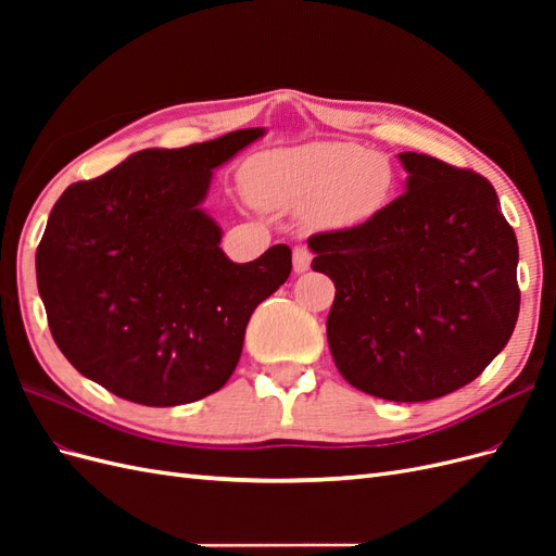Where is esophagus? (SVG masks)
I'll return each instance as SVG.
<instances>
[{
  "label": "esophagus",
  "instance_id": "esophagus-1",
  "mask_svg": "<svg viewBox=\"0 0 556 556\" xmlns=\"http://www.w3.org/2000/svg\"><path fill=\"white\" fill-rule=\"evenodd\" d=\"M292 262H294V271L304 274V271H308V266L313 262V252L306 245H296L292 252Z\"/></svg>",
  "mask_w": 556,
  "mask_h": 556
}]
</instances>
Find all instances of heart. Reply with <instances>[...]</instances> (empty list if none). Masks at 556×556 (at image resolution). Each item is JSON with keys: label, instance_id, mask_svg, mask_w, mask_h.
<instances>
[{"label": "heart", "instance_id": "b5f03b06", "mask_svg": "<svg viewBox=\"0 0 556 556\" xmlns=\"http://www.w3.org/2000/svg\"><path fill=\"white\" fill-rule=\"evenodd\" d=\"M248 188L264 206H308L325 227H359L392 192L387 160L355 143H311L274 150L248 164Z\"/></svg>", "mask_w": 556, "mask_h": 556}]
</instances>
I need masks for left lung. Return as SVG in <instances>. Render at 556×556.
Instances as JSON below:
<instances>
[{
    "mask_svg": "<svg viewBox=\"0 0 556 556\" xmlns=\"http://www.w3.org/2000/svg\"><path fill=\"white\" fill-rule=\"evenodd\" d=\"M406 192L376 217L313 233L336 285L327 341L341 376L387 401H431L476 380L519 315L517 237L494 185L401 153Z\"/></svg>",
    "mask_w": 556,
    "mask_h": 556,
    "instance_id": "1",
    "label": "left lung"
}]
</instances>
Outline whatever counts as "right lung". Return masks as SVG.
<instances>
[{
  "mask_svg": "<svg viewBox=\"0 0 556 556\" xmlns=\"http://www.w3.org/2000/svg\"><path fill=\"white\" fill-rule=\"evenodd\" d=\"M262 134L139 150L62 192L37 248V282L50 333L78 374L157 408L229 380L248 319L288 280L292 250L278 243L233 264L199 204L215 166Z\"/></svg>",
  "mask_w": 556,
  "mask_h": 556,
  "instance_id": "obj_1",
  "label": "right lung"
}]
</instances>
